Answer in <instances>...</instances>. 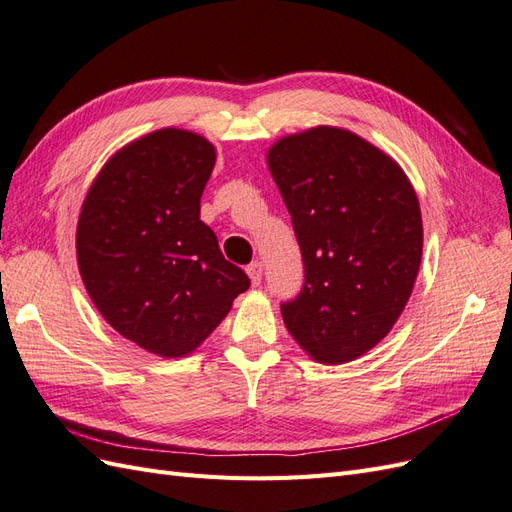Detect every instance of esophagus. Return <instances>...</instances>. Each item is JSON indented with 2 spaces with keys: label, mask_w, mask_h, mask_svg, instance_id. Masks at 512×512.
<instances>
[{
  "label": "esophagus",
  "mask_w": 512,
  "mask_h": 512,
  "mask_svg": "<svg viewBox=\"0 0 512 512\" xmlns=\"http://www.w3.org/2000/svg\"><path fill=\"white\" fill-rule=\"evenodd\" d=\"M247 275H250L252 286H260V280H262V265H260L258 260L252 262L250 267H247Z\"/></svg>",
  "instance_id": "obj_1"
}]
</instances>
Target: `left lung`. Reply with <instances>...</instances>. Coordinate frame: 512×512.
<instances>
[{
  "label": "left lung",
  "mask_w": 512,
  "mask_h": 512,
  "mask_svg": "<svg viewBox=\"0 0 512 512\" xmlns=\"http://www.w3.org/2000/svg\"><path fill=\"white\" fill-rule=\"evenodd\" d=\"M292 218L305 284L282 305L316 363L359 359L391 333L423 256L421 205L389 153L344 128L316 126L267 151Z\"/></svg>",
  "instance_id": "8db88e82"
}]
</instances>
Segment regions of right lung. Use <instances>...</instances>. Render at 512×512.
<instances>
[{"label": "right lung", "instance_id": "obj_1", "mask_svg": "<svg viewBox=\"0 0 512 512\" xmlns=\"http://www.w3.org/2000/svg\"><path fill=\"white\" fill-rule=\"evenodd\" d=\"M215 147L162 128L115 151L83 200L76 262L98 312L162 359L194 352L250 288L200 220Z\"/></svg>", "mask_w": 512, "mask_h": 512}]
</instances>
